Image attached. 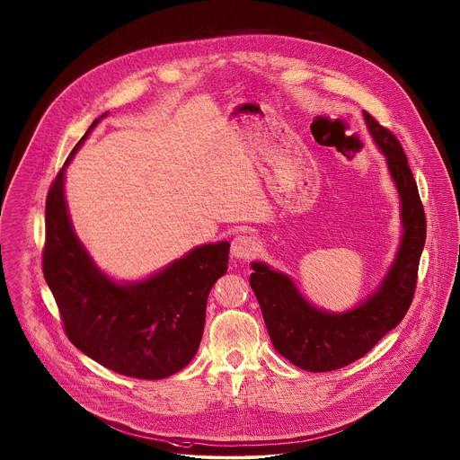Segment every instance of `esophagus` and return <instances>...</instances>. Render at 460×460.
Wrapping results in <instances>:
<instances>
[{
    "label": "esophagus",
    "instance_id": "1",
    "mask_svg": "<svg viewBox=\"0 0 460 460\" xmlns=\"http://www.w3.org/2000/svg\"><path fill=\"white\" fill-rule=\"evenodd\" d=\"M257 252H259V243L255 241V237H250L244 234L235 235L232 241V246H230V255L234 259H241V261L252 259Z\"/></svg>",
    "mask_w": 460,
    "mask_h": 460
}]
</instances>
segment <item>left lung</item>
<instances>
[{"label": "left lung", "mask_w": 460, "mask_h": 460, "mask_svg": "<svg viewBox=\"0 0 460 460\" xmlns=\"http://www.w3.org/2000/svg\"><path fill=\"white\" fill-rule=\"evenodd\" d=\"M400 198L402 237L394 262L370 296L345 312L312 305L294 279L265 262H252L250 285L259 299L274 349L308 372H331L363 358L407 314L425 246V212L407 157L392 132L363 111Z\"/></svg>", "instance_id": "obj_1"}]
</instances>
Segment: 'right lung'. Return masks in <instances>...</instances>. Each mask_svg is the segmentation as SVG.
I'll return each mask as SVG.
<instances>
[{"label": "right lung", "mask_w": 460, "mask_h": 460, "mask_svg": "<svg viewBox=\"0 0 460 460\" xmlns=\"http://www.w3.org/2000/svg\"><path fill=\"white\" fill-rule=\"evenodd\" d=\"M93 120L66 157L46 199L44 276L68 340L99 365L136 379H164L195 358L207 297L228 269L230 243L201 244L136 281L108 276L74 232L66 199V170Z\"/></svg>", "instance_id": "right-lung-1"}]
</instances>
